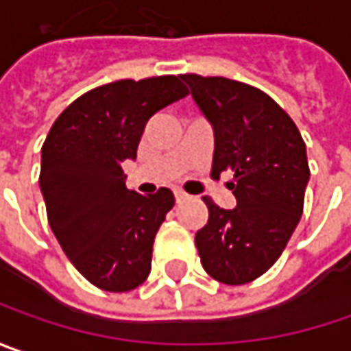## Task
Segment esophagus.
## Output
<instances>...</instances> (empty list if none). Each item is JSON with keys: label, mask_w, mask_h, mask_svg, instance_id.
Returning a JSON list of instances; mask_svg holds the SVG:
<instances>
[{"label": "esophagus", "mask_w": 351, "mask_h": 351, "mask_svg": "<svg viewBox=\"0 0 351 351\" xmlns=\"http://www.w3.org/2000/svg\"><path fill=\"white\" fill-rule=\"evenodd\" d=\"M175 200L176 202H182V200H186V194L182 191H175Z\"/></svg>", "instance_id": "1"}]
</instances>
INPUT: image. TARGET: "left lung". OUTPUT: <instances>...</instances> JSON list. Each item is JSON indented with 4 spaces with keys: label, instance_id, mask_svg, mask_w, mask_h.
<instances>
[{
    "label": "left lung",
    "instance_id": "left-lung-1",
    "mask_svg": "<svg viewBox=\"0 0 351 351\" xmlns=\"http://www.w3.org/2000/svg\"><path fill=\"white\" fill-rule=\"evenodd\" d=\"M214 131L212 175L232 171L237 206L204 198L208 223L196 232L204 271L223 285H245L273 265L302 216L311 178L306 145L293 119L265 92L230 78L180 76Z\"/></svg>",
    "mask_w": 351,
    "mask_h": 351
}]
</instances>
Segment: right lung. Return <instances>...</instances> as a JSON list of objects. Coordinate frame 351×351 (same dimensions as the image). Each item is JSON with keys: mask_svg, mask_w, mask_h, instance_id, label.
I'll list each match as a JSON object with an SVG mask.
<instances>
[{"mask_svg": "<svg viewBox=\"0 0 351 351\" xmlns=\"http://www.w3.org/2000/svg\"><path fill=\"white\" fill-rule=\"evenodd\" d=\"M186 94L180 76L99 86L72 101L45 139L38 186L51 230L70 263L104 291H131L151 273L175 196L130 191L121 162L135 160L147 121Z\"/></svg>", "mask_w": 351, "mask_h": 351, "instance_id": "right-lung-1", "label": "right lung"}]
</instances>
